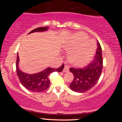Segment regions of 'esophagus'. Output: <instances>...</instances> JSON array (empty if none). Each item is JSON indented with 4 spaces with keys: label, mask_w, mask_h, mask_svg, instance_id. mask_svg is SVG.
Listing matches in <instances>:
<instances>
[{
    "label": "esophagus",
    "mask_w": 122,
    "mask_h": 122,
    "mask_svg": "<svg viewBox=\"0 0 122 122\" xmlns=\"http://www.w3.org/2000/svg\"><path fill=\"white\" fill-rule=\"evenodd\" d=\"M69 71V67L68 66V65H65L64 69H63V72H68Z\"/></svg>",
    "instance_id": "1"
}]
</instances>
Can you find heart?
<instances>
[{"instance_id":"b5f03b06","label":"heart","mask_w":122,"mask_h":122,"mask_svg":"<svg viewBox=\"0 0 122 122\" xmlns=\"http://www.w3.org/2000/svg\"><path fill=\"white\" fill-rule=\"evenodd\" d=\"M86 34L76 33L64 45L68 53V60L75 66H83L91 61L95 53V45L91 40H88Z\"/></svg>"}]
</instances>
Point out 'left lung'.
Returning a JSON list of instances; mask_svg holds the SVG:
<instances>
[{"instance_id":"left-lung-1","label":"left lung","mask_w":122,"mask_h":122,"mask_svg":"<svg viewBox=\"0 0 122 122\" xmlns=\"http://www.w3.org/2000/svg\"><path fill=\"white\" fill-rule=\"evenodd\" d=\"M103 68V57L102 47L97 42V49L94 60L84 68L69 69L74 76V79L69 85L72 91L79 93L85 92L94 86L97 83Z\"/></svg>"}]
</instances>
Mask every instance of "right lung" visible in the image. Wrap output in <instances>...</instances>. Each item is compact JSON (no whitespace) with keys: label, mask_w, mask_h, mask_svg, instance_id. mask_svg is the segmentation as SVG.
<instances>
[{"label":"right lung","mask_w":122,"mask_h":122,"mask_svg":"<svg viewBox=\"0 0 122 122\" xmlns=\"http://www.w3.org/2000/svg\"><path fill=\"white\" fill-rule=\"evenodd\" d=\"M48 27H41L35 29L31 31L28 34L35 32H43L48 30ZM19 58L18 53L16 62V73L19 78L20 83L27 90L31 92H39L45 91L49 88L50 85V80L49 79V75L54 72H60L62 71L64 65L57 69L52 68H47L41 72L37 73L28 74L20 71L19 68Z\"/></svg>","instance_id":"add662e5"}]
</instances>
